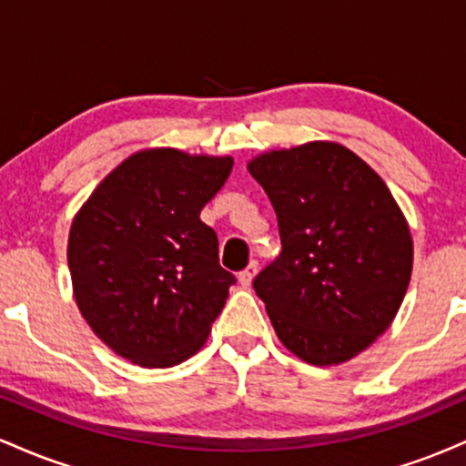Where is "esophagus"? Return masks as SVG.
I'll use <instances>...</instances> for the list:
<instances>
[{"label":"esophagus","mask_w":466,"mask_h":466,"mask_svg":"<svg viewBox=\"0 0 466 466\" xmlns=\"http://www.w3.org/2000/svg\"><path fill=\"white\" fill-rule=\"evenodd\" d=\"M256 274H258V263H256V260H251V263H249L248 267H245V269L238 274V282H240V285H243V287H249Z\"/></svg>","instance_id":"34e87169"}]
</instances>
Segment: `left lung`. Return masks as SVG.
<instances>
[{
	"mask_svg": "<svg viewBox=\"0 0 466 466\" xmlns=\"http://www.w3.org/2000/svg\"><path fill=\"white\" fill-rule=\"evenodd\" d=\"M249 175L278 217L282 251L254 280L278 339L311 366L352 360L388 330L414 263L386 181L344 144L256 155Z\"/></svg>",
	"mask_w": 466,
	"mask_h": 466,
	"instance_id": "1",
	"label": "left lung"
}]
</instances>
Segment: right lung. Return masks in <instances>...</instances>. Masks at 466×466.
Wrapping results in <instances>:
<instances>
[{
    "mask_svg": "<svg viewBox=\"0 0 466 466\" xmlns=\"http://www.w3.org/2000/svg\"><path fill=\"white\" fill-rule=\"evenodd\" d=\"M232 166L229 155L144 148L80 206L67 238L74 300L116 355L170 368L206 344L237 278L199 215Z\"/></svg>",
    "mask_w": 466,
    "mask_h": 466,
    "instance_id": "add662e5",
    "label": "right lung"
}]
</instances>
